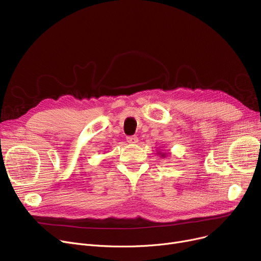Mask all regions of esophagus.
<instances>
[{"label": "esophagus", "instance_id": "esophagus-1", "mask_svg": "<svg viewBox=\"0 0 261 261\" xmlns=\"http://www.w3.org/2000/svg\"><path fill=\"white\" fill-rule=\"evenodd\" d=\"M126 140L128 143H137L138 142V137L137 136H127Z\"/></svg>", "mask_w": 261, "mask_h": 261}]
</instances>
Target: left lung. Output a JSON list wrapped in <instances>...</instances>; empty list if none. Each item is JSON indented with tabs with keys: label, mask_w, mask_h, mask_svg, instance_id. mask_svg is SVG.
I'll return each instance as SVG.
<instances>
[{
	"label": "left lung",
	"mask_w": 261,
	"mask_h": 261,
	"mask_svg": "<svg viewBox=\"0 0 261 261\" xmlns=\"http://www.w3.org/2000/svg\"><path fill=\"white\" fill-rule=\"evenodd\" d=\"M161 156H163V157H165V154H160Z\"/></svg>",
	"instance_id": "1"
}]
</instances>
